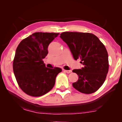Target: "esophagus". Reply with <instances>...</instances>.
<instances>
[{
  "mask_svg": "<svg viewBox=\"0 0 122 122\" xmlns=\"http://www.w3.org/2000/svg\"><path fill=\"white\" fill-rule=\"evenodd\" d=\"M64 71L66 73H71V70H64Z\"/></svg>",
  "mask_w": 122,
  "mask_h": 122,
  "instance_id": "esophagus-1",
  "label": "esophagus"
}]
</instances>
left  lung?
<instances>
[{"mask_svg":"<svg viewBox=\"0 0 122 122\" xmlns=\"http://www.w3.org/2000/svg\"><path fill=\"white\" fill-rule=\"evenodd\" d=\"M60 37L69 48L75 60L81 59L83 67L73 70L78 80L73 86L80 92L91 94L104 83L109 69L108 55L97 36L89 33L63 32Z\"/></svg>","mask_w":122,"mask_h":122,"instance_id":"8db88e82","label":"left lung"}]
</instances>
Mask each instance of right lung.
<instances>
[{"label":"right lung","mask_w":122,"mask_h":122,"mask_svg":"<svg viewBox=\"0 0 122 122\" xmlns=\"http://www.w3.org/2000/svg\"><path fill=\"white\" fill-rule=\"evenodd\" d=\"M59 33L36 32L23 39L16 49L13 71L19 87L30 96L40 97L52 89L61 68H46L43 59Z\"/></svg>","instance_id":"obj_1"}]
</instances>
